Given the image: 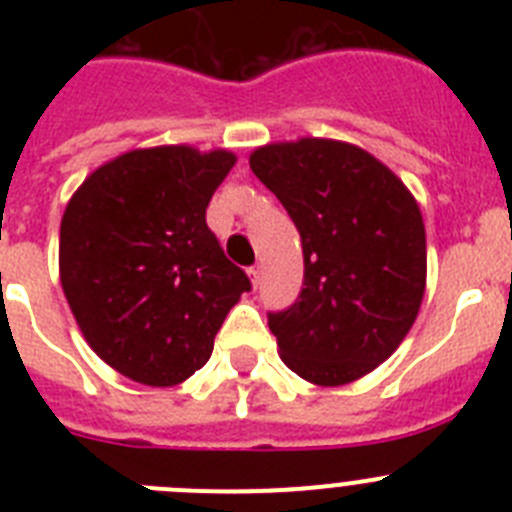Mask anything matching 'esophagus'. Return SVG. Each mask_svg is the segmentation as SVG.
Here are the masks:
<instances>
[{"mask_svg":"<svg viewBox=\"0 0 512 512\" xmlns=\"http://www.w3.org/2000/svg\"><path fill=\"white\" fill-rule=\"evenodd\" d=\"M248 279H251V287L256 289L261 284V266H251L248 269Z\"/></svg>","mask_w":512,"mask_h":512,"instance_id":"34e87169","label":"esophagus"}]
</instances>
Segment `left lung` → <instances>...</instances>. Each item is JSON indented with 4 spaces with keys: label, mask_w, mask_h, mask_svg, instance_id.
<instances>
[{
    "label": "left lung",
    "mask_w": 512,
    "mask_h": 512,
    "mask_svg": "<svg viewBox=\"0 0 512 512\" xmlns=\"http://www.w3.org/2000/svg\"><path fill=\"white\" fill-rule=\"evenodd\" d=\"M297 225L305 282L269 312L279 356L320 387L356 382L395 354L425 292V225L400 176L354 143L300 138L248 158Z\"/></svg>",
    "instance_id": "1"
}]
</instances>
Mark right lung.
Returning a JSON list of instances; mask_svg holds the SVG:
<instances>
[{"mask_svg":"<svg viewBox=\"0 0 512 512\" xmlns=\"http://www.w3.org/2000/svg\"><path fill=\"white\" fill-rule=\"evenodd\" d=\"M233 166L225 148H135L71 194L58 243L63 295L94 354L122 377L148 387L192 377L251 289L205 220Z\"/></svg>","mask_w":512,"mask_h":512,"instance_id":"1","label":"right lung"}]
</instances>
